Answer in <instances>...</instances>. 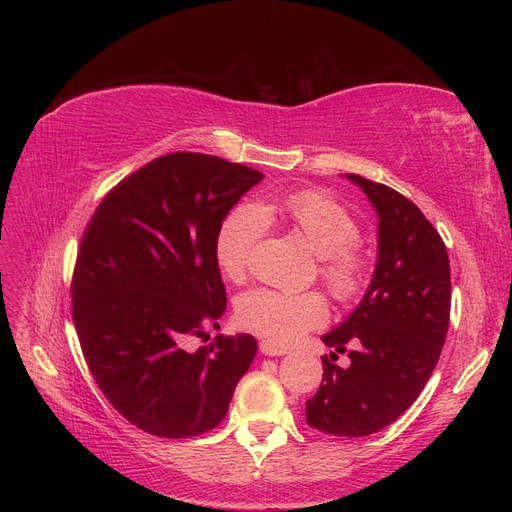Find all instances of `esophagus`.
Here are the masks:
<instances>
[{
  "label": "esophagus",
  "mask_w": 512,
  "mask_h": 512,
  "mask_svg": "<svg viewBox=\"0 0 512 512\" xmlns=\"http://www.w3.org/2000/svg\"><path fill=\"white\" fill-rule=\"evenodd\" d=\"M259 351H261L263 355H270V357H282V355L288 353V348L278 346V344H274V342L263 340V342H259Z\"/></svg>",
  "instance_id": "1"
}]
</instances>
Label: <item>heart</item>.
I'll list each match as a JSON object with an SVG mask.
<instances>
[{
    "label": "heart",
    "mask_w": 512,
    "mask_h": 512,
    "mask_svg": "<svg viewBox=\"0 0 512 512\" xmlns=\"http://www.w3.org/2000/svg\"><path fill=\"white\" fill-rule=\"evenodd\" d=\"M282 224L319 257V272L340 301H351L367 278V257L355 238L359 226L338 201L317 191H294L280 199L234 207L215 236V259L222 274L240 282L267 226ZM330 307L324 294L253 288L236 301L238 324L274 344L288 346L305 332L326 324Z\"/></svg>",
    "instance_id": "b5f03b06"
}]
</instances>
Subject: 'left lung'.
I'll use <instances>...</instances> for the list:
<instances>
[{
	"mask_svg": "<svg viewBox=\"0 0 512 512\" xmlns=\"http://www.w3.org/2000/svg\"><path fill=\"white\" fill-rule=\"evenodd\" d=\"M378 213V263L359 307L321 336L352 363L321 357L324 380L305 402L319 432L361 438L405 413L432 375L448 332L450 265L444 240L394 188L344 174Z\"/></svg>",
	"mask_w": 512,
	"mask_h": 512,
	"instance_id": "1",
	"label": "left lung"
}]
</instances>
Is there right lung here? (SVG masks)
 <instances>
[{
    "mask_svg": "<svg viewBox=\"0 0 512 512\" xmlns=\"http://www.w3.org/2000/svg\"><path fill=\"white\" fill-rule=\"evenodd\" d=\"M261 172L205 153H168L124 178L80 240L72 317L112 407L159 438L209 432L251 367V334L188 351L226 311L215 236Z\"/></svg>",
    "mask_w": 512,
    "mask_h": 512,
    "instance_id": "obj_1",
    "label": "right lung"
}]
</instances>
